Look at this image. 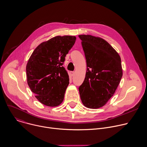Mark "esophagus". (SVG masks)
<instances>
[{
    "label": "esophagus",
    "instance_id": "esophagus-1",
    "mask_svg": "<svg viewBox=\"0 0 147 147\" xmlns=\"http://www.w3.org/2000/svg\"><path fill=\"white\" fill-rule=\"evenodd\" d=\"M74 74H75V72H74V71H71V72H70V74H71V76H73L74 75Z\"/></svg>",
    "mask_w": 147,
    "mask_h": 147
}]
</instances>
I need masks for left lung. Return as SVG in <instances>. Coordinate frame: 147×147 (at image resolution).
<instances>
[{"instance_id": "obj_1", "label": "left lung", "mask_w": 147, "mask_h": 147, "mask_svg": "<svg viewBox=\"0 0 147 147\" xmlns=\"http://www.w3.org/2000/svg\"><path fill=\"white\" fill-rule=\"evenodd\" d=\"M78 37L84 51L87 70L78 89L83 105L89 109L105 106L114 94L122 77L118 53L105 40L91 35Z\"/></svg>"}]
</instances>
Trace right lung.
<instances>
[{
  "instance_id": "obj_1",
  "label": "right lung",
  "mask_w": 147,
  "mask_h": 147,
  "mask_svg": "<svg viewBox=\"0 0 147 147\" xmlns=\"http://www.w3.org/2000/svg\"><path fill=\"white\" fill-rule=\"evenodd\" d=\"M76 40L73 36L54 37L39 44L29 59L27 82L41 103L56 107L62 103L69 84V75L62 65Z\"/></svg>"
}]
</instances>
